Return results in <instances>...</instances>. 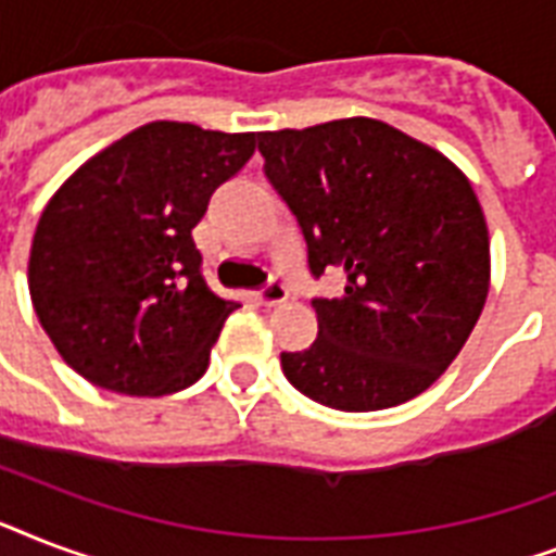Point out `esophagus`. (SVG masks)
Returning a JSON list of instances; mask_svg holds the SVG:
<instances>
[{
  "label": "esophagus",
  "mask_w": 556,
  "mask_h": 556,
  "mask_svg": "<svg viewBox=\"0 0 556 556\" xmlns=\"http://www.w3.org/2000/svg\"><path fill=\"white\" fill-rule=\"evenodd\" d=\"M288 300V288L282 286V282H277V279H270L268 286L262 288V291H256V303L265 305V308H270V305H282Z\"/></svg>",
  "instance_id": "34e87169"
}]
</instances>
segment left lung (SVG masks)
I'll return each instance as SVG.
<instances>
[{
	"label": "left lung",
	"mask_w": 556,
	"mask_h": 556,
	"mask_svg": "<svg viewBox=\"0 0 556 556\" xmlns=\"http://www.w3.org/2000/svg\"><path fill=\"white\" fill-rule=\"evenodd\" d=\"M265 176L308 244V268L346 274L312 300L317 340L282 352L303 395L343 413L409 401L444 375L491 288V236L462 169L375 117L260 132Z\"/></svg>",
	"instance_id": "1"
}]
</instances>
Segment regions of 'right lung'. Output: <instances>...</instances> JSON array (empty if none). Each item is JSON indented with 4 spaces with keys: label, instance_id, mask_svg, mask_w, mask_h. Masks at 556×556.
<instances>
[{
    "label": "right lung",
    "instance_id": "1",
    "mask_svg": "<svg viewBox=\"0 0 556 556\" xmlns=\"http://www.w3.org/2000/svg\"><path fill=\"white\" fill-rule=\"evenodd\" d=\"M256 132L152 121L51 195L28 291L65 364L121 395H173L207 371L239 303L213 294L192 242L210 195L251 161Z\"/></svg>",
    "mask_w": 556,
    "mask_h": 556
}]
</instances>
